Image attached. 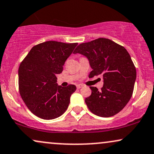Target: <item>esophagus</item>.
I'll use <instances>...</instances> for the list:
<instances>
[{"label":"esophagus","instance_id":"obj_1","mask_svg":"<svg viewBox=\"0 0 154 154\" xmlns=\"http://www.w3.org/2000/svg\"><path fill=\"white\" fill-rule=\"evenodd\" d=\"M82 86H83V85H77V89H80L81 88H82Z\"/></svg>","mask_w":154,"mask_h":154}]
</instances>
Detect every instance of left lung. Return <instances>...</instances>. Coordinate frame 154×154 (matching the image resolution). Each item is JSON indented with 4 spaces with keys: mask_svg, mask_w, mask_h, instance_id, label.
Instances as JSON below:
<instances>
[{
    "mask_svg": "<svg viewBox=\"0 0 154 154\" xmlns=\"http://www.w3.org/2000/svg\"><path fill=\"white\" fill-rule=\"evenodd\" d=\"M73 53L88 59L92 69L90 77L102 75L104 80L101 90L90 87L92 94L85 98L89 110L104 118L123 110L132 97L136 79V67L127 50L112 40L99 38L80 44Z\"/></svg>",
    "mask_w": 154,
    "mask_h": 154,
    "instance_id": "left-lung-1",
    "label": "left lung"
}]
</instances>
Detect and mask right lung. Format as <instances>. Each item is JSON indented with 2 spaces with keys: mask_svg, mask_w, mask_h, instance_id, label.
<instances>
[{
  "mask_svg": "<svg viewBox=\"0 0 154 154\" xmlns=\"http://www.w3.org/2000/svg\"><path fill=\"white\" fill-rule=\"evenodd\" d=\"M77 43L48 41L32 47L18 69V88L29 110L44 120L54 119L66 110L76 86L62 87L57 74Z\"/></svg>",
  "mask_w": 154,
  "mask_h": 154,
  "instance_id": "right-lung-1",
  "label": "right lung"
}]
</instances>
